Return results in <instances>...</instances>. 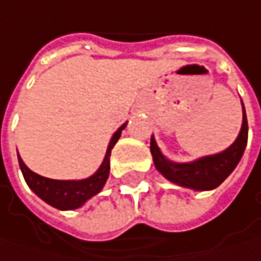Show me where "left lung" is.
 <instances>
[{
    "label": "left lung",
    "instance_id": "obj_1",
    "mask_svg": "<svg viewBox=\"0 0 261 261\" xmlns=\"http://www.w3.org/2000/svg\"><path fill=\"white\" fill-rule=\"evenodd\" d=\"M242 109L244 119L239 136L231 146H228L220 154L201 156L191 163H173L161 154L160 148L155 143V139L151 137V154L156 170L170 182L196 191H207L221 185L241 161L248 142V121L244 103Z\"/></svg>",
    "mask_w": 261,
    "mask_h": 261
}]
</instances>
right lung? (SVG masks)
Here are the masks:
<instances>
[{"mask_svg": "<svg viewBox=\"0 0 261 261\" xmlns=\"http://www.w3.org/2000/svg\"><path fill=\"white\" fill-rule=\"evenodd\" d=\"M125 127H127V122L124 125H121L116 130V133L112 136L109 146H107L106 156H105L101 166L98 167V170L92 176L81 179V180H57V179L40 176L33 170H30L17 154L19 166H20V170L23 173V178L27 180L28 187L41 200H44L60 211H73V209L81 207L85 201L89 200L91 197H94L95 194H98L103 190L107 178H109V172H110V152Z\"/></svg>", "mask_w": 261, "mask_h": 261, "instance_id": "right-lung-1", "label": "right lung"}]
</instances>
